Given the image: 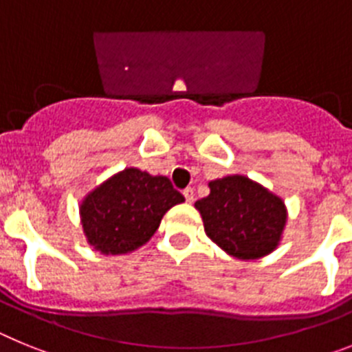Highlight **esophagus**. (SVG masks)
I'll return each mask as SVG.
<instances>
[{
    "instance_id": "esophagus-1",
    "label": "esophagus",
    "mask_w": 352,
    "mask_h": 352,
    "mask_svg": "<svg viewBox=\"0 0 352 352\" xmlns=\"http://www.w3.org/2000/svg\"><path fill=\"white\" fill-rule=\"evenodd\" d=\"M183 195H185V199H186V203H192V201H194V190H192V188H185V190H183Z\"/></svg>"
}]
</instances>
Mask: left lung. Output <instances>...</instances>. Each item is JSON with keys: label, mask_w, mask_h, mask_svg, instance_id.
I'll return each instance as SVG.
<instances>
[{"label": "left lung", "mask_w": 352, "mask_h": 352, "mask_svg": "<svg viewBox=\"0 0 352 352\" xmlns=\"http://www.w3.org/2000/svg\"><path fill=\"white\" fill-rule=\"evenodd\" d=\"M210 195L195 203L204 231L238 259H257L278 245L285 226L284 203L245 176L210 183Z\"/></svg>", "instance_id": "8db88e82"}]
</instances>
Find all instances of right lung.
Returning <instances> with one entry per match:
<instances>
[{"instance_id": "right-lung-1", "label": "right lung", "mask_w": 352, "mask_h": 352, "mask_svg": "<svg viewBox=\"0 0 352 352\" xmlns=\"http://www.w3.org/2000/svg\"><path fill=\"white\" fill-rule=\"evenodd\" d=\"M183 201L185 197L166 176L125 169L84 199V232L96 250L125 254L144 245L164 213Z\"/></svg>"}]
</instances>
